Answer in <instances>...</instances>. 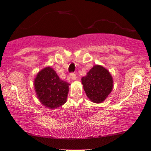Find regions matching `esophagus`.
<instances>
[{
	"mask_svg": "<svg viewBox=\"0 0 151 151\" xmlns=\"http://www.w3.org/2000/svg\"><path fill=\"white\" fill-rule=\"evenodd\" d=\"M70 78L71 79V80H76V78H77V77H76V74L75 73H70Z\"/></svg>",
	"mask_w": 151,
	"mask_h": 151,
	"instance_id": "34e87169",
	"label": "esophagus"
}]
</instances>
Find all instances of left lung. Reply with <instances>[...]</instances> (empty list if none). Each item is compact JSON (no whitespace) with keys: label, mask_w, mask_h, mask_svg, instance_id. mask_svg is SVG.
Returning a JSON list of instances; mask_svg holds the SVG:
<instances>
[{"label":"left lung","mask_w":151,"mask_h":151,"mask_svg":"<svg viewBox=\"0 0 151 151\" xmlns=\"http://www.w3.org/2000/svg\"><path fill=\"white\" fill-rule=\"evenodd\" d=\"M81 83L88 97L95 103L103 102L112 92L113 80L110 73L101 65H94L87 76L81 78Z\"/></svg>","instance_id":"obj_1"}]
</instances>
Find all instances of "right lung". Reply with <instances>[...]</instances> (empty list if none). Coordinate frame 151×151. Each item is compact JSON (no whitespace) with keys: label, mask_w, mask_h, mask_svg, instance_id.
<instances>
[{"label":"right lung","mask_w":151,"mask_h":151,"mask_svg":"<svg viewBox=\"0 0 151 151\" xmlns=\"http://www.w3.org/2000/svg\"><path fill=\"white\" fill-rule=\"evenodd\" d=\"M69 86L49 67L39 71L35 80V88L38 98L44 106L51 109L59 107L66 102Z\"/></svg>","instance_id":"obj_1"}]
</instances>
